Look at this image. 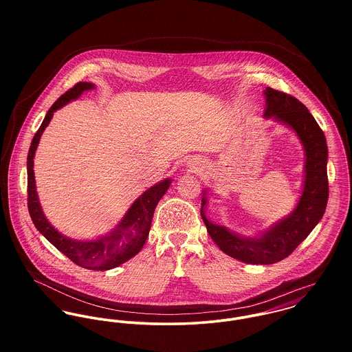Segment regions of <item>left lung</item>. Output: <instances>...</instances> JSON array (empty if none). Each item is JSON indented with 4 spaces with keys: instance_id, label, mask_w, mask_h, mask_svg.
<instances>
[{
    "instance_id": "8db88e82",
    "label": "left lung",
    "mask_w": 352,
    "mask_h": 352,
    "mask_svg": "<svg viewBox=\"0 0 352 352\" xmlns=\"http://www.w3.org/2000/svg\"><path fill=\"white\" fill-rule=\"evenodd\" d=\"M264 95L267 102L264 115L274 116L296 130L306 153L305 184L296 210L264 236L241 239L226 228L211 223L203 214L206 198L201 199V215L210 237L221 251L248 264H274L292 254L322 218L329 195L328 148L318 123L294 96L272 88H267Z\"/></svg>"
}]
</instances>
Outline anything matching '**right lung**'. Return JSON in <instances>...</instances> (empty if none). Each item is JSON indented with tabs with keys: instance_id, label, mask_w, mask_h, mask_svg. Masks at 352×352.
Wrapping results in <instances>:
<instances>
[{
	"instance_id": "1",
	"label": "right lung",
	"mask_w": 352,
	"mask_h": 352,
	"mask_svg": "<svg viewBox=\"0 0 352 352\" xmlns=\"http://www.w3.org/2000/svg\"><path fill=\"white\" fill-rule=\"evenodd\" d=\"M95 85L91 82H77L73 88L65 92L58 100L51 105L47 111L43 123L39 130L34 135L31 142L28 158H27V192H28V211L32 218L36 229L50 241L51 244L67 256L74 264L87 268V270H98L105 271L115 268L124 261L134 257L142 250L151 230V218L154 214V208L157 203L168 191L170 180L166 179L154 187L145 191L133 206L129 208L127 214L122 219V222L116 226V229L94 241H76L67 239L58 233L50 222L46 219L41 203L38 199L36 187H35V176H34V157L38 148L42 133L46 126L50 123L54 111L63 107L70 100L77 99L84 91L94 89Z\"/></svg>"
}]
</instances>
